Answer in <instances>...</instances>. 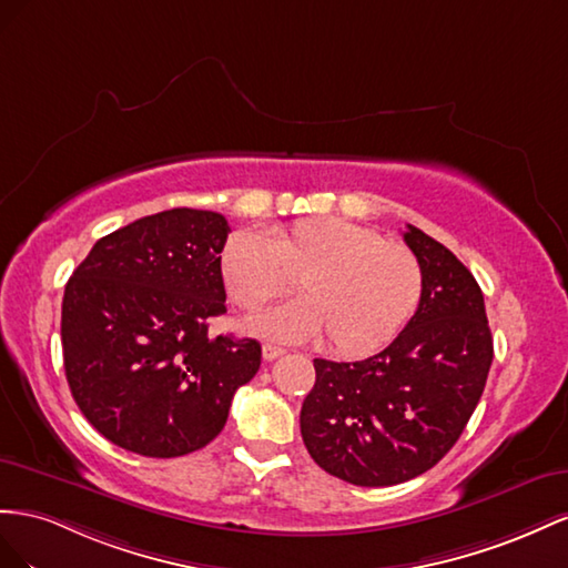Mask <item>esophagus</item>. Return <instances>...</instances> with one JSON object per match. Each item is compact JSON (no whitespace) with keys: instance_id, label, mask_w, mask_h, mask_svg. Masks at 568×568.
I'll list each match as a JSON object with an SVG mask.
<instances>
[{"instance_id":"34e87169","label":"esophagus","mask_w":568,"mask_h":568,"mask_svg":"<svg viewBox=\"0 0 568 568\" xmlns=\"http://www.w3.org/2000/svg\"><path fill=\"white\" fill-rule=\"evenodd\" d=\"M285 354V349L283 347H275V345H264V359L266 362H273V359H278V356H283Z\"/></svg>"}]
</instances>
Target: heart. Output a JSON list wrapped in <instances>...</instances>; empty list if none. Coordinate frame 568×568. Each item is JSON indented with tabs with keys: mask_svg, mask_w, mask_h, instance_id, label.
<instances>
[{
	"mask_svg": "<svg viewBox=\"0 0 568 568\" xmlns=\"http://www.w3.org/2000/svg\"><path fill=\"white\" fill-rule=\"evenodd\" d=\"M225 287L242 310L278 300L300 281L304 297L254 321L273 337L326 333L345 356L385 347L416 312L424 271L416 254L349 221L316 219L290 229L237 231L221 254Z\"/></svg>",
	"mask_w": 568,
	"mask_h": 568,
	"instance_id": "heart-1",
	"label": "heart"
}]
</instances>
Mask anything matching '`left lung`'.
<instances>
[{
    "instance_id": "left-lung-1",
    "label": "left lung",
    "mask_w": 568,
    "mask_h": 568,
    "mask_svg": "<svg viewBox=\"0 0 568 568\" xmlns=\"http://www.w3.org/2000/svg\"><path fill=\"white\" fill-rule=\"evenodd\" d=\"M424 271L418 310L364 362L314 359L302 440L331 476L383 488L426 474L455 447L483 395L493 335L483 293L459 258L407 225Z\"/></svg>"
}]
</instances>
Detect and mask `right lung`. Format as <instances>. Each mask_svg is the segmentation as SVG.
I'll use <instances>...</instances> for the list:
<instances>
[{"label": "right lung", "mask_w": 568, "mask_h": 568, "mask_svg": "<svg viewBox=\"0 0 568 568\" xmlns=\"http://www.w3.org/2000/svg\"><path fill=\"white\" fill-rule=\"evenodd\" d=\"M229 221L169 209L94 242L61 304L63 368L78 409L106 440L142 457L202 449L262 364L256 339L209 337L225 314Z\"/></svg>", "instance_id": "obj_1"}]
</instances>
